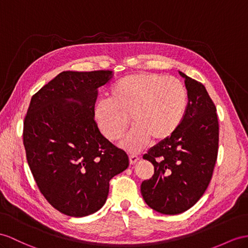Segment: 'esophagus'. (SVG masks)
Returning <instances> with one entry per match:
<instances>
[{"mask_svg": "<svg viewBox=\"0 0 248 248\" xmlns=\"http://www.w3.org/2000/svg\"><path fill=\"white\" fill-rule=\"evenodd\" d=\"M129 160H130L131 164H134V163H136L139 160V157L137 155L131 154V155H129Z\"/></svg>", "mask_w": 248, "mask_h": 248, "instance_id": "1", "label": "esophagus"}]
</instances>
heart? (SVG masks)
Masks as SVG:
<instances>
[{
	"label": "heart",
	"mask_w": 248,
	"mask_h": 248,
	"mask_svg": "<svg viewBox=\"0 0 248 248\" xmlns=\"http://www.w3.org/2000/svg\"><path fill=\"white\" fill-rule=\"evenodd\" d=\"M187 90L175 78L154 72L126 75L114 84L108 100L94 107V118L103 135L118 140L131 123L134 125L123 140V147L138 152L160 143L179 129L187 108Z\"/></svg>",
	"instance_id": "heart-1"
}]
</instances>
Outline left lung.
Returning a JSON list of instances; mask_svg holds the SVG:
<instances>
[{
  "instance_id": "1",
  "label": "left lung",
  "mask_w": 248,
  "mask_h": 248,
  "mask_svg": "<svg viewBox=\"0 0 248 248\" xmlns=\"http://www.w3.org/2000/svg\"><path fill=\"white\" fill-rule=\"evenodd\" d=\"M185 78L188 103L175 134L152 148L143 159L154 175L141 183L145 203L156 212L177 215L196 204L213 177L219 149L217 109L200 81Z\"/></svg>"
}]
</instances>
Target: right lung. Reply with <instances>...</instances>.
<instances>
[{"instance_id":"obj_1","label":"right lung","mask_w":248,"mask_h":248,"mask_svg":"<svg viewBox=\"0 0 248 248\" xmlns=\"http://www.w3.org/2000/svg\"><path fill=\"white\" fill-rule=\"evenodd\" d=\"M112 76L110 70L63 71L33 95L24 119V147L36 185L70 217L103 207L110 180L129 167L125 152L101 135L94 119L97 89Z\"/></svg>"}]
</instances>
